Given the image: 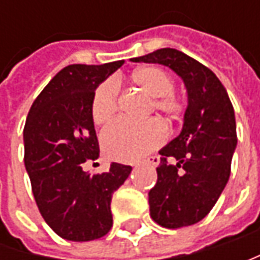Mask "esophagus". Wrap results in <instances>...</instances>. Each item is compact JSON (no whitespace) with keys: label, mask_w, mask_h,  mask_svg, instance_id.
I'll return each instance as SVG.
<instances>
[{"label":"esophagus","mask_w":260,"mask_h":260,"mask_svg":"<svg viewBox=\"0 0 260 260\" xmlns=\"http://www.w3.org/2000/svg\"><path fill=\"white\" fill-rule=\"evenodd\" d=\"M145 162H147V164H150V165L153 166H157L159 164H160V156H150V157H147V159H145Z\"/></svg>","instance_id":"34e87169"}]
</instances>
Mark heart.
<instances>
[{"label": "heart", "mask_w": 260, "mask_h": 260, "mask_svg": "<svg viewBox=\"0 0 260 260\" xmlns=\"http://www.w3.org/2000/svg\"><path fill=\"white\" fill-rule=\"evenodd\" d=\"M136 85L143 88L153 98V108L168 118H176L184 111V101L174 94L172 76L157 66H145L133 74ZM120 85L115 78H108L96 86L91 101V117L95 124L110 121L118 108ZM168 137L166 125L157 118L133 121L118 118L101 133L105 155L115 160H135L149 150L160 146Z\"/></svg>", "instance_id": "heart-1"}]
</instances>
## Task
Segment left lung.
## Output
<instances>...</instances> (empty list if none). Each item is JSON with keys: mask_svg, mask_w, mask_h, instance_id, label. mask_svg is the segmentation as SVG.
<instances>
[{"mask_svg": "<svg viewBox=\"0 0 260 260\" xmlns=\"http://www.w3.org/2000/svg\"><path fill=\"white\" fill-rule=\"evenodd\" d=\"M133 62L169 66L184 79V127L159 152L157 182L149 191V205L152 218L162 227L192 225L211 211L229 181L237 145L233 105L211 69L176 49H159Z\"/></svg>", "mask_w": 260, "mask_h": 260, "instance_id": "obj_1", "label": "left lung"}]
</instances>
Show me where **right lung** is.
Masks as SVG:
<instances>
[{"label": "right lung", "instance_id": "add662e5", "mask_svg": "<svg viewBox=\"0 0 260 260\" xmlns=\"http://www.w3.org/2000/svg\"><path fill=\"white\" fill-rule=\"evenodd\" d=\"M123 65H69L31 105L24 125V165L39 211L62 239L89 242L113 227L111 198L132 172L113 162L104 174L82 165L100 156L91 117L95 88Z\"/></svg>", "mask_w": 260, "mask_h": 260}]
</instances>
